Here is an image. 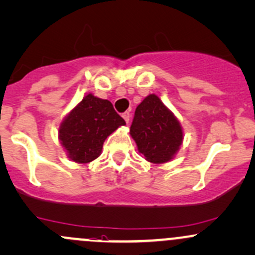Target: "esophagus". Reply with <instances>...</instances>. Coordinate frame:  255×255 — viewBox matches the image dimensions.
I'll return each instance as SVG.
<instances>
[{
    "label": "esophagus",
    "instance_id": "esophagus-1",
    "mask_svg": "<svg viewBox=\"0 0 255 255\" xmlns=\"http://www.w3.org/2000/svg\"><path fill=\"white\" fill-rule=\"evenodd\" d=\"M122 117H123V120H125V121H126V123L129 122V117H130L129 113H123L122 114Z\"/></svg>",
    "mask_w": 255,
    "mask_h": 255
}]
</instances>
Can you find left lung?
I'll list each match as a JSON object with an SVG mask.
<instances>
[{
	"label": "left lung",
	"mask_w": 255,
	"mask_h": 255,
	"mask_svg": "<svg viewBox=\"0 0 255 255\" xmlns=\"http://www.w3.org/2000/svg\"><path fill=\"white\" fill-rule=\"evenodd\" d=\"M130 135L139 152L152 163L170 161L183 141L180 123L155 94L136 106Z\"/></svg>",
	"instance_id": "1"
}]
</instances>
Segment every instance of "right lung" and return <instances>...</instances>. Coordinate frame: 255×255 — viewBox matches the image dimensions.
Here are the masks:
<instances>
[{
    "label": "right lung",
    "mask_w": 255,
    "mask_h": 255,
    "mask_svg": "<svg viewBox=\"0 0 255 255\" xmlns=\"http://www.w3.org/2000/svg\"><path fill=\"white\" fill-rule=\"evenodd\" d=\"M125 125L109 100L88 94L61 123L59 139L72 161L88 163L100 155L105 139Z\"/></svg>",
    "instance_id": "obj_1"
}]
</instances>
